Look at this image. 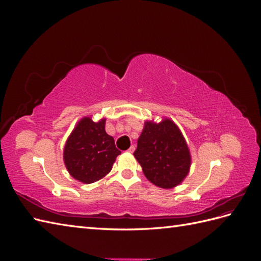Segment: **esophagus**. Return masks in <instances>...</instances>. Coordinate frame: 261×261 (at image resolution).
I'll use <instances>...</instances> for the list:
<instances>
[{"label": "esophagus", "instance_id": "1", "mask_svg": "<svg viewBox=\"0 0 261 261\" xmlns=\"http://www.w3.org/2000/svg\"><path fill=\"white\" fill-rule=\"evenodd\" d=\"M127 151H128L129 153H133L134 151H135V146H130V147H129V149L127 150Z\"/></svg>", "mask_w": 261, "mask_h": 261}]
</instances>
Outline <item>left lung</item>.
<instances>
[{
    "instance_id": "8db88e82",
    "label": "left lung",
    "mask_w": 261,
    "mask_h": 261,
    "mask_svg": "<svg viewBox=\"0 0 261 261\" xmlns=\"http://www.w3.org/2000/svg\"><path fill=\"white\" fill-rule=\"evenodd\" d=\"M148 180L171 189L189 173L192 156L178 126L168 117L161 122L146 121L134 152Z\"/></svg>"
}]
</instances>
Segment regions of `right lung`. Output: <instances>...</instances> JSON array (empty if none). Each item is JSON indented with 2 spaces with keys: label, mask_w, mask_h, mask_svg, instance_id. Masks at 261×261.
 Listing matches in <instances>:
<instances>
[{
  "label": "right lung",
  "mask_w": 261,
  "mask_h": 261,
  "mask_svg": "<svg viewBox=\"0 0 261 261\" xmlns=\"http://www.w3.org/2000/svg\"><path fill=\"white\" fill-rule=\"evenodd\" d=\"M118 154L114 138L106 132V118L93 122L85 116L68 136L63 159L70 176L91 184L109 174Z\"/></svg>",
  "instance_id": "obj_1"
}]
</instances>
